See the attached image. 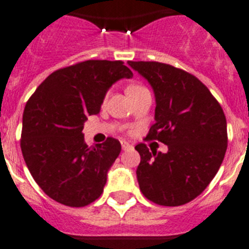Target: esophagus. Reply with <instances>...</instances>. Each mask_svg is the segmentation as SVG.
Segmentation results:
<instances>
[{"label":"esophagus","mask_w":249,"mask_h":249,"mask_svg":"<svg viewBox=\"0 0 249 249\" xmlns=\"http://www.w3.org/2000/svg\"><path fill=\"white\" fill-rule=\"evenodd\" d=\"M122 148L123 150H129V149L133 148V145H130L127 142H122Z\"/></svg>","instance_id":"esophagus-1"}]
</instances>
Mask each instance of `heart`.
Instances as JSON below:
<instances>
[{
  "instance_id": "obj_1",
  "label": "heart",
  "mask_w": 249,
  "mask_h": 249,
  "mask_svg": "<svg viewBox=\"0 0 249 249\" xmlns=\"http://www.w3.org/2000/svg\"><path fill=\"white\" fill-rule=\"evenodd\" d=\"M142 89H145V88H142V86H140V85H130L129 88L126 89V92H127V95H130V94H133V92H137V91H139V90H142Z\"/></svg>"
}]
</instances>
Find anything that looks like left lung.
I'll return each mask as SVG.
<instances>
[{
  "mask_svg": "<svg viewBox=\"0 0 249 249\" xmlns=\"http://www.w3.org/2000/svg\"><path fill=\"white\" fill-rule=\"evenodd\" d=\"M151 86L154 125L146 139L168 145L166 153L135 146L142 193L166 207L185 204L214 178L227 150V120L208 88L196 76L161 62L127 61Z\"/></svg>",
  "mask_w": 249,
  "mask_h": 249,
  "instance_id": "obj_1",
  "label": "left lung"
}]
</instances>
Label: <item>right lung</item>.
Listing matches in <instances>:
<instances>
[{"label":"right lung","instance_id":"obj_1","mask_svg":"<svg viewBox=\"0 0 249 249\" xmlns=\"http://www.w3.org/2000/svg\"><path fill=\"white\" fill-rule=\"evenodd\" d=\"M131 77L124 62L89 60L51 73L27 101L21 150L32 178L50 198L85 207L101 196L122 145L107 138L89 148L84 123L100 112L116 81Z\"/></svg>","mask_w":249,"mask_h":249}]
</instances>
